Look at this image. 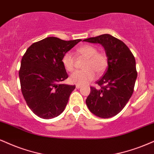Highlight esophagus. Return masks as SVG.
Segmentation results:
<instances>
[{"instance_id": "34e87169", "label": "esophagus", "mask_w": 154, "mask_h": 154, "mask_svg": "<svg viewBox=\"0 0 154 154\" xmlns=\"http://www.w3.org/2000/svg\"><path fill=\"white\" fill-rule=\"evenodd\" d=\"M81 87H82V86H81V85H76V88H77V89H79V88H81Z\"/></svg>"}]
</instances>
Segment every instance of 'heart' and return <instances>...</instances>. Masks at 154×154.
Masks as SVG:
<instances>
[{
	"mask_svg": "<svg viewBox=\"0 0 154 154\" xmlns=\"http://www.w3.org/2000/svg\"><path fill=\"white\" fill-rule=\"evenodd\" d=\"M76 52L86 59L83 65L85 69L74 72L70 75L69 81L73 84L85 85L95 78V73L101 75L107 66V58L104 53L98 52L97 48L90 44H85L77 48ZM75 58L71 52H66L62 58V63L66 71L71 72L75 68Z\"/></svg>",
	"mask_w": 154,
	"mask_h": 154,
	"instance_id": "b5f03b06",
	"label": "heart"
}]
</instances>
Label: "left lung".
<instances>
[{"instance_id": "1", "label": "left lung", "mask_w": 154, "mask_h": 154, "mask_svg": "<svg viewBox=\"0 0 154 154\" xmlns=\"http://www.w3.org/2000/svg\"><path fill=\"white\" fill-rule=\"evenodd\" d=\"M84 42L100 44L107 57V68L104 75L91 87L86 104L97 117L108 118L116 116L128 102L137 78L136 59L122 41L110 34L86 38Z\"/></svg>"}]
</instances>
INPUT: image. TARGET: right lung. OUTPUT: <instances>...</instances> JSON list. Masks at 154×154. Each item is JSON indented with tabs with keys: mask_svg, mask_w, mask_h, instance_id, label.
Returning <instances> with one entry per match:
<instances>
[{
	"mask_svg": "<svg viewBox=\"0 0 154 154\" xmlns=\"http://www.w3.org/2000/svg\"><path fill=\"white\" fill-rule=\"evenodd\" d=\"M81 41L47 37L31 44L22 57L18 72L21 92L38 117L51 119L65 108L75 85L61 84L68 77L62 58Z\"/></svg>",
	"mask_w": 154,
	"mask_h": 154,
	"instance_id": "1",
	"label": "right lung"
}]
</instances>
